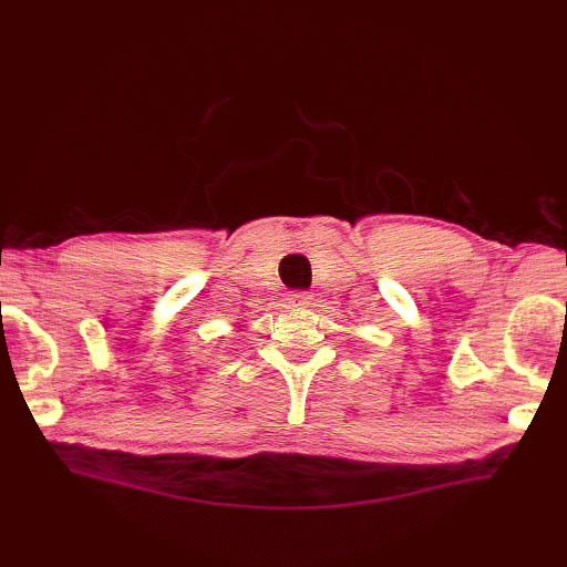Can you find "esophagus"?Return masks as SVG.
Segmentation results:
<instances>
[{
	"label": "esophagus",
	"instance_id": "1",
	"mask_svg": "<svg viewBox=\"0 0 567 567\" xmlns=\"http://www.w3.org/2000/svg\"><path fill=\"white\" fill-rule=\"evenodd\" d=\"M311 295L309 292H292L290 295V307H307Z\"/></svg>",
	"mask_w": 567,
	"mask_h": 567
}]
</instances>
